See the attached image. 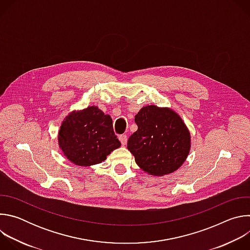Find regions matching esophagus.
I'll list each match as a JSON object with an SVG mask.
<instances>
[{
  "instance_id": "1",
  "label": "esophagus",
  "mask_w": 250,
  "mask_h": 250,
  "mask_svg": "<svg viewBox=\"0 0 250 250\" xmlns=\"http://www.w3.org/2000/svg\"><path fill=\"white\" fill-rule=\"evenodd\" d=\"M119 139L121 141L122 146H125L126 145V141H127V136L125 134H122L119 136Z\"/></svg>"
}]
</instances>
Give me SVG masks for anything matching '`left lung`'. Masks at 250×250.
Returning <instances> with one entry per match:
<instances>
[{
  "label": "left lung",
  "instance_id": "left-lung-1",
  "mask_svg": "<svg viewBox=\"0 0 250 250\" xmlns=\"http://www.w3.org/2000/svg\"><path fill=\"white\" fill-rule=\"evenodd\" d=\"M137 130L127 140V149L147 174L164 176L179 169L191 148V134L181 117L169 108L151 104L135 115Z\"/></svg>",
  "mask_w": 250,
  "mask_h": 250
}]
</instances>
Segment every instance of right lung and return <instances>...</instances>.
<instances>
[{"label":"right lung","instance_id":"obj_1","mask_svg":"<svg viewBox=\"0 0 250 250\" xmlns=\"http://www.w3.org/2000/svg\"><path fill=\"white\" fill-rule=\"evenodd\" d=\"M58 146L70 162L89 167L104 161L121 142L114 132L112 118L91 105L66 116L58 131Z\"/></svg>","mask_w":250,"mask_h":250}]
</instances>
